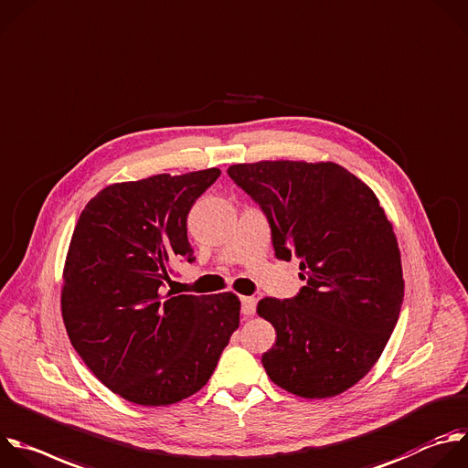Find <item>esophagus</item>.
<instances>
[{"label": "esophagus", "mask_w": 468, "mask_h": 468, "mask_svg": "<svg viewBox=\"0 0 468 468\" xmlns=\"http://www.w3.org/2000/svg\"><path fill=\"white\" fill-rule=\"evenodd\" d=\"M254 312H256V299L254 297H243L241 299V314L245 317H250V315H254Z\"/></svg>", "instance_id": "obj_1"}]
</instances>
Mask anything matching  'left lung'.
I'll use <instances>...</instances> for the list:
<instances>
[{"instance_id":"obj_1","label":"left lung","mask_w":468,"mask_h":468,"mask_svg":"<svg viewBox=\"0 0 468 468\" xmlns=\"http://www.w3.org/2000/svg\"><path fill=\"white\" fill-rule=\"evenodd\" d=\"M265 214L274 256L301 261L306 286L256 314L276 330L269 378L304 399L335 397L384 352L404 301L400 250L377 196L334 164L256 162L227 169Z\"/></svg>"}]
</instances>
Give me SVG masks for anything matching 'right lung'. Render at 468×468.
<instances>
[{
	"mask_svg": "<svg viewBox=\"0 0 468 468\" xmlns=\"http://www.w3.org/2000/svg\"><path fill=\"white\" fill-rule=\"evenodd\" d=\"M218 167L112 184L82 210L71 236L62 317L77 354L111 391L140 406L197 393L239 326L234 293H164L175 261H196L194 203Z\"/></svg>",
	"mask_w": 468,
	"mask_h": 468,
	"instance_id": "add662e5",
	"label": "right lung"
}]
</instances>
